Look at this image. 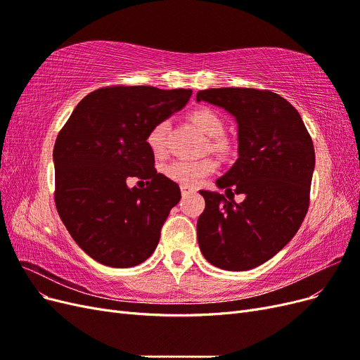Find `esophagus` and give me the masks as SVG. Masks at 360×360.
I'll list each match as a JSON object with an SVG mask.
<instances>
[{"label": "esophagus", "mask_w": 360, "mask_h": 360, "mask_svg": "<svg viewBox=\"0 0 360 360\" xmlns=\"http://www.w3.org/2000/svg\"><path fill=\"white\" fill-rule=\"evenodd\" d=\"M180 189H181V195L183 197H186V195H189V193H192L193 192V188H189V186H180Z\"/></svg>", "instance_id": "obj_1"}]
</instances>
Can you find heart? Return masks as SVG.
<instances>
[{
	"mask_svg": "<svg viewBox=\"0 0 360 360\" xmlns=\"http://www.w3.org/2000/svg\"><path fill=\"white\" fill-rule=\"evenodd\" d=\"M191 120L204 135L209 138H219L224 134V122L210 108H198L191 114ZM168 132V122L162 120L148 130L147 134V146L151 153L162 156L165 153V139ZM219 139H214L212 143L213 148H222ZM216 165L212 159H200V160H174L163 168V172L172 181H177L183 186L193 188L201 183L204 177L214 171Z\"/></svg>",
	"mask_w": 360,
	"mask_h": 360,
	"instance_id": "obj_1",
	"label": "heart"
}]
</instances>
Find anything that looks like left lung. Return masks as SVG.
Instances as JSON below:
<instances>
[{
	"label": "left lung",
	"instance_id": "8db88e82",
	"mask_svg": "<svg viewBox=\"0 0 360 360\" xmlns=\"http://www.w3.org/2000/svg\"><path fill=\"white\" fill-rule=\"evenodd\" d=\"M201 101L236 118L238 158L216 184L226 197L242 193L245 200L236 203L219 192L200 191L205 209L197 222L198 245L216 267L254 269L276 255L307 216L312 139L296 108L269 90L209 89L197 93Z\"/></svg>",
	"mask_w": 360,
	"mask_h": 360
}]
</instances>
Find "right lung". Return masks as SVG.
<instances>
[{
	"label": "right lung",
	"mask_w": 360,
	"mask_h": 360,
	"mask_svg": "<svg viewBox=\"0 0 360 360\" xmlns=\"http://www.w3.org/2000/svg\"><path fill=\"white\" fill-rule=\"evenodd\" d=\"M192 90L103 86L76 105L53 146L56 205L86 255L110 267H134L159 243L180 188L155 169L148 130L188 103ZM130 178L147 188H129Z\"/></svg>",
	"instance_id": "1"
}]
</instances>
